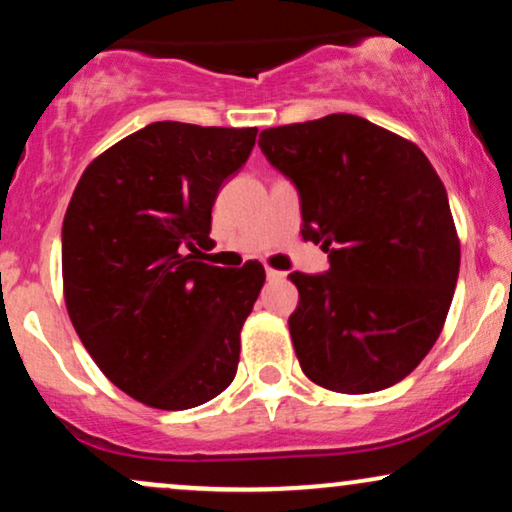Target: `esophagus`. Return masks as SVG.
Instances as JSON below:
<instances>
[{"label":"esophagus","instance_id":"34e87169","mask_svg":"<svg viewBox=\"0 0 512 512\" xmlns=\"http://www.w3.org/2000/svg\"><path fill=\"white\" fill-rule=\"evenodd\" d=\"M264 272H267V279H269V281H281V279H286V272H279V269L267 267V269H264Z\"/></svg>","mask_w":512,"mask_h":512}]
</instances>
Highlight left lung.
Returning a JSON list of instances; mask_svg holds the SVG:
<instances>
[{
  "label": "left lung",
  "mask_w": 512,
  "mask_h": 512,
  "mask_svg": "<svg viewBox=\"0 0 512 512\" xmlns=\"http://www.w3.org/2000/svg\"><path fill=\"white\" fill-rule=\"evenodd\" d=\"M260 149L301 197L325 274L293 272L289 330L315 385L366 395L424 361L448 317L460 238L424 151L358 115L269 127Z\"/></svg>",
  "instance_id": "obj_1"
}]
</instances>
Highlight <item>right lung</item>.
I'll use <instances>...</instances> for the list:
<instances>
[{
	"instance_id": "obj_1",
	"label": "right lung",
	"mask_w": 512,
	"mask_h": 512,
	"mask_svg": "<svg viewBox=\"0 0 512 512\" xmlns=\"http://www.w3.org/2000/svg\"><path fill=\"white\" fill-rule=\"evenodd\" d=\"M257 127L151 122L93 158L62 223L64 303L110 383L154 409H192L233 383L257 260L202 262L223 180Z\"/></svg>"
}]
</instances>
